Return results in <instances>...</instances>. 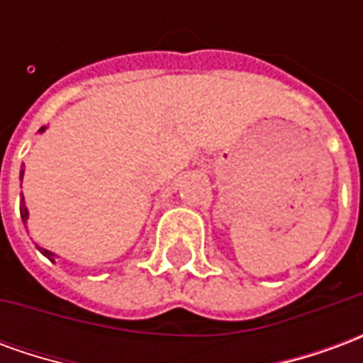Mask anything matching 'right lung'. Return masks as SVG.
I'll list each match as a JSON object with an SVG mask.
<instances>
[{
  "label": "right lung",
  "mask_w": 363,
  "mask_h": 363,
  "mask_svg": "<svg viewBox=\"0 0 363 363\" xmlns=\"http://www.w3.org/2000/svg\"><path fill=\"white\" fill-rule=\"evenodd\" d=\"M44 130H46V126L40 128V130H38V134H43ZM23 174H25V169H21V174H19L21 181H23ZM21 220H23V223H27V220H28V210H27V206H25V198H23V194H21ZM36 249L43 252L46 259H50L52 262H54V257H56L54 252L48 251V249H43V247H36Z\"/></svg>",
  "instance_id": "add662e5"
}]
</instances>
